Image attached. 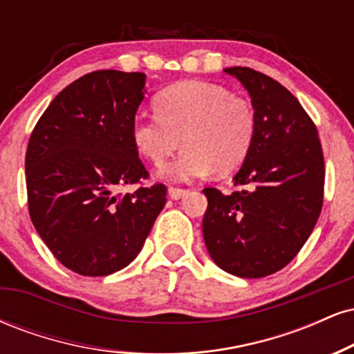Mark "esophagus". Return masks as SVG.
Returning <instances> with one entry per match:
<instances>
[{"instance_id":"34e87169","label":"esophagus","mask_w":354,"mask_h":354,"mask_svg":"<svg viewBox=\"0 0 354 354\" xmlns=\"http://www.w3.org/2000/svg\"><path fill=\"white\" fill-rule=\"evenodd\" d=\"M168 194H169V198H171V200H181V198H185L186 194H188V189L173 188V186H169Z\"/></svg>"}]
</instances>
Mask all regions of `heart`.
I'll return each mask as SVG.
<instances>
[{"mask_svg": "<svg viewBox=\"0 0 354 354\" xmlns=\"http://www.w3.org/2000/svg\"><path fill=\"white\" fill-rule=\"evenodd\" d=\"M156 116H136L131 143L138 154L161 165L185 146L173 163L160 169L168 181L186 183L230 174L245 163L256 136L253 103L223 84L188 80L174 83L153 100Z\"/></svg>", "mask_w": 354, "mask_h": 354, "instance_id": "b5f03b06", "label": "heart"}]
</instances>
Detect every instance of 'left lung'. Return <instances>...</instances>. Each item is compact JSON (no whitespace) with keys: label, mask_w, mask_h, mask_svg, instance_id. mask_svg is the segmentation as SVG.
Segmentation results:
<instances>
[{"label":"left lung","mask_w":354,"mask_h":354,"mask_svg":"<svg viewBox=\"0 0 354 354\" xmlns=\"http://www.w3.org/2000/svg\"><path fill=\"white\" fill-rule=\"evenodd\" d=\"M253 103L256 136L226 196L205 188L208 208L203 236L226 273L263 278L284 268L310 238L324 188V158L318 129L283 84L251 68H226Z\"/></svg>","instance_id":"8db88e82"}]
</instances>
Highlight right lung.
Instances as JSON below:
<instances>
[{
  "mask_svg": "<svg viewBox=\"0 0 354 354\" xmlns=\"http://www.w3.org/2000/svg\"><path fill=\"white\" fill-rule=\"evenodd\" d=\"M145 83V73H88L51 101L31 133L24 161L31 221L78 274L128 266L166 203L165 185L116 193L148 178L131 143Z\"/></svg>",
  "mask_w": 354,
  "mask_h": 354,
  "instance_id": "right-lung-1",
  "label": "right lung"
}]
</instances>
